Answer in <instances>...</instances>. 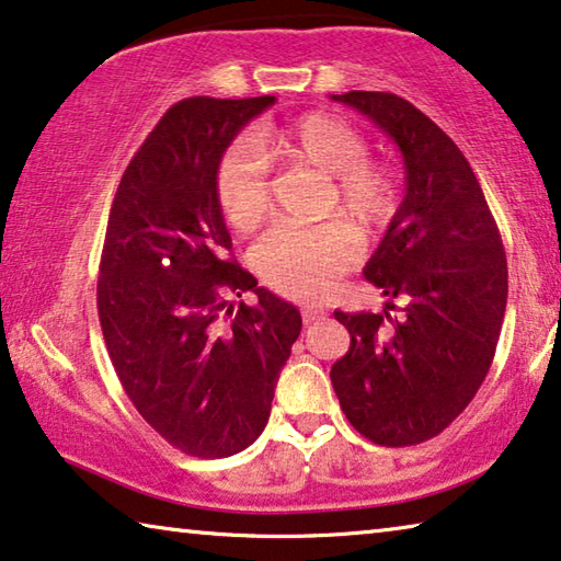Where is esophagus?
Instances as JSON below:
<instances>
[{
    "mask_svg": "<svg viewBox=\"0 0 561 561\" xmlns=\"http://www.w3.org/2000/svg\"><path fill=\"white\" fill-rule=\"evenodd\" d=\"M324 317V309L322 307H305L301 309V319H305V324H312L317 319Z\"/></svg>",
    "mask_w": 561,
    "mask_h": 561,
    "instance_id": "esophagus-1",
    "label": "esophagus"
}]
</instances>
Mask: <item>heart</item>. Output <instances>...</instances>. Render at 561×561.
<instances>
[{
    "label": "heart",
    "mask_w": 561,
    "mask_h": 561,
    "mask_svg": "<svg viewBox=\"0 0 561 561\" xmlns=\"http://www.w3.org/2000/svg\"><path fill=\"white\" fill-rule=\"evenodd\" d=\"M266 159L287 169L305 167L329 176L324 211L342 217L364 239L385 232L402 204L397 174L369 159V139L364 131L336 114L312 112L282 127L260 129L254 145L239 141L221 159L219 207L242 234L256 232L272 211ZM345 226L343 221H324L317 227L272 229L254 249L256 272L284 297H324L359 256L357 236Z\"/></svg>",
    "instance_id": "heart-1"
}]
</instances>
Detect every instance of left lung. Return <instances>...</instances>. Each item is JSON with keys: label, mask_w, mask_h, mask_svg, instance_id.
Returning a JSON list of instances; mask_svg holds the SVG:
<instances>
[{"label": "left lung", "mask_w": 561, "mask_h": 561, "mask_svg": "<svg viewBox=\"0 0 561 561\" xmlns=\"http://www.w3.org/2000/svg\"><path fill=\"white\" fill-rule=\"evenodd\" d=\"M332 100L397 141L407 194L364 266L402 307L334 312L352 342L329 377L354 430L381 447H412L447 430L492 367L510 289L502 234L465 154L412 102L392 92Z\"/></svg>", "instance_id": "8db88e82"}]
</instances>
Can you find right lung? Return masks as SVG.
I'll use <instances>...</instances> for the list:
<instances>
[{"mask_svg":"<svg viewBox=\"0 0 561 561\" xmlns=\"http://www.w3.org/2000/svg\"><path fill=\"white\" fill-rule=\"evenodd\" d=\"M274 96L176 102L122 174L106 221L96 309L124 392L192 457H232L270 420L301 317L229 256L217 172ZM254 290V306L228 301Z\"/></svg>","mask_w":561,"mask_h":561,"instance_id":"add662e5","label":"right lung"}]
</instances>
